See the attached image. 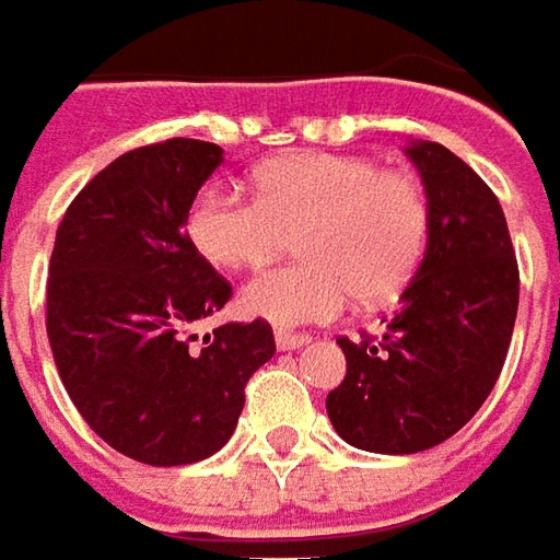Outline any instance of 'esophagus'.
<instances>
[{"mask_svg":"<svg viewBox=\"0 0 560 560\" xmlns=\"http://www.w3.org/2000/svg\"><path fill=\"white\" fill-rule=\"evenodd\" d=\"M310 334H296V330H276V346L281 352H291V349H300V346L310 343Z\"/></svg>","mask_w":560,"mask_h":560,"instance_id":"obj_1","label":"esophagus"}]
</instances>
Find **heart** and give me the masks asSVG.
Instances as JSON below:
<instances>
[{
  "mask_svg": "<svg viewBox=\"0 0 560 560\" xmlns=\"http://www.w3.org/2000/svg\"><path fill=\"white\" fill-rule=\"evenodd\" d=\"M432 230L425 184L368 155L294 152L254 174V199L205 186L186 211V235L208 264L257 269L296 235L303 260L266 269L242 306L276 328L322 325L355 294L383 303L401 294L423 264Z\"/></svg>",
  "mask_w": 560,
  "mask_h": 560,
  "instance_id": "heart-1",
  "label": "heart"
}]
</instances>
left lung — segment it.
Wrapping results in <instances>:
<instances>
[{
    "label": "left lung",
    "instance_id": "8db88e82",
    "mask_svg": "<svg viewBox=\"0 0 560 560\" xmlns=\"http://www.w3.org/2000/svg\"><path fill=\"white\" fill-rule=\"evenodd\" d=\"M432 201L423 264L386 330L340 337L328 392L337 435L371 454H420L469 423L503 371L518 315V260L500 199L432 140L410 143Z\"/></svg>",
    "mask_w": 560,
    "mask_h": 560
}]
</instances>
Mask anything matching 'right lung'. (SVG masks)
I'll list each match as a JSON object with an SVG mask.
<instances>
[{
  "mask_svg": "<svg viewBox=\"0 0 560 560\" xmlns=\"http://www.w3.org/2000/svg\"><path fill=\"white\" fill-rule=\"evenodd\" d=\"M220 162L217 143L192 137L125 152L57 226L45 300L57 374L82 420L147 466L217 454L250 374L276 355L264 318L220 325L201 343L189 334L232 296L184 230Z\"/></svg>",
  "mask_w": 560,
  "mask_h": 560,
  "instance_id": "add662e5",
  "label": "right lung"
}]
</instances>
